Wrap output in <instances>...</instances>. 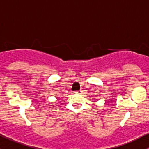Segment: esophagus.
I'll use <instances>...</instances> for the list:
<instances>
[{
  "label": "esophagus",
  "mask_w": 149,
  "mask_h": 149,
  "mask_svg": "<svg viewBox=\"0 0 149 149\" xmlns=\"http://www.w3.org/2000/svg\"><path fill=\"white\" fill-rule=\"evenodd\" d=\"M76 93H77V94H82V90H79V91H77Z\"/></svg>",
  "instance_id": "esophagus-1"
}]
</instances>
